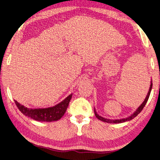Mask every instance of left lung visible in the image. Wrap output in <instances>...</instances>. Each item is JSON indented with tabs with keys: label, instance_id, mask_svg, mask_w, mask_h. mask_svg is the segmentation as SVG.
Segmentation results:
<instances>
[{
	"label": "left lung",
	"instance_id": "8db88e82",
	"mask_svg": "<svg viewBox=\"0 0 160 160\" xmlns=\"http://www.w3.org/2000/svg\"><path fill=\"white\" fill-rule=\"evenodd\" d=\"M152 86H153V83H152V80H151L150 87H149V90H148V92L146 98L144 99V102L142 103V104H141L138 108L136 109V110L135 111V112H133V114H132L130 116H129L128 117L120 118V119H109V118H104V117H102L100 116V115H99L98 114V112H97V111H96L95 108H94V112H95V117H97L99 120L102 121H103V122H108V123H121V122H126V121H131L132 119H133V118H134L137 116V115H138L141 112V111H142V110L143 109V108L144 107V106L146 105V103H147L148 99V98H149V95H150L151 89H152Z\"/></svg>",
	"mask_w": 160,
	"mask_h": 160
}]
</instances>
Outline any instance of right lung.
Listing matches in <instances>:
<instances>
[{
  "instance_id": "1",
  "label": "right lung",
  "mask_w": 160,
  "mask_h": 160,
  "mask_svg": "<svg viewBox=\"0 0 160 160\" xmlns=\"http://www.w3.org/2000/svg\"><path fill=\"white\" fill-rule=\"evenodd\" d=\"M72 94H70L57 105L52 107L45 108H28L20 104L16 100H14V102L18 109L25 116L38 121L52 122L59 120L64 115L68 109L70 100L72 98Z\"/></svg>"
}]
</instances>
